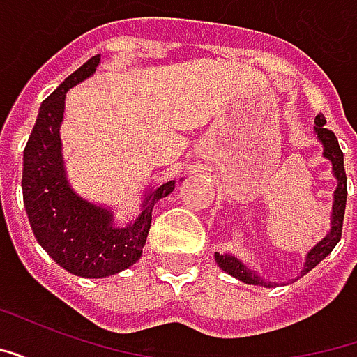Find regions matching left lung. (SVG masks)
<instances>
[{"label":"left lung","mask_w":357,"mask_h":357,"mask_svg":"<svg viewBox=\"0 0 357 357\" xmlns=\"http://www.w3.org/2000/svg\"><path fill=\"white\" fill-rule=\"evenodd\" d=\"M327 120L323 114L315 116V133H317V139L321 141L323 145V156L331 160L333 164V174L337 178V191L333 197V212H331V231L323 237L317 245H315L306 256V262H304V269H302V275H306L310 269H314L317 264L321 262L323 258H327L331 255V250L337 247V243L342 237V222H344V210H346V172H344V155L338 147V139L335 133L331 132L327 128ZM216 262L220 268L227 271L229 275L235 279H239L243 283L248 284H260V287H273V283L264 281L262 277L256 273L255 269H250L247 264H243L239 258H235L231 255H220L216 252Z\"/></svg>","instance_id":"left-lung-1"}]
</instances>
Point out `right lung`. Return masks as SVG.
Returning a JSON list of instances; mask_svg holds the SVG:
<instances>
[{
  "label": "right lung",
  "instance_id": "obj_1",
  "mask_svg": "<svg viewBox=\"0 0 357 357\" xmlns=\"http://www.w3.org/2000/svg\"><path fill=\"white\" fill-rule=\"evenodd\" d=\"M95 55L42 102L22 158V199L34 237L55 262L74 275L99 279L137 262L145 247L153 208L174 191L176 179L145 193L141 214L126 227L114 225L112 210L76 195L66 179L61 122L65 95L95 73Z\"/></svg>",
  "mask_w": 357,
  "mask_h": 357
}]
</instances>
